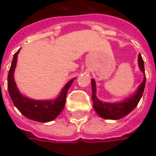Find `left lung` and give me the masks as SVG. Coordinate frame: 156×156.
<instances>
[{
	"label": "left lung",
	"instance_id": "obj_1",
	"mask_svg": "<svg viewBox=\"0 0 156 156\" xmlns=\"http://www.w3.org/2000/svg\"><path fill=\"white\" fill-rule=\"evenodd\" d=\"M139 67L144 73V80L142 83L138 88L132 97L123 100L119 103H103L96 97V88H95V81L92 79V100L94 104V108L100 117L106 119H119L129 114L132 110H134L140 100L141 97L144 93V86H145V73H144V65L143 58L140 54H139L138 58Z\"/></svg>",
	"mask_w": 156,
	"mask_h": 156
}]
</instances>
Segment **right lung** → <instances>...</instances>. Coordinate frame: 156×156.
Returning a JSON list of instances; mask_svg holds the SVG:
<instances>
[{
  "label": "right lung",
  "instance_id": "obj_1",
  "mask_svg": "<svg viewBox=\"0 0 156 156\" xmlns=\"http://www.w3.org/2000/svg\"><path fill=\"white\" fill-rule=\"evenodd\" d=\"M18 51L13 57L7 78V88L13 104L22 115L30 119L41 123H47L55 119L60 115L66 103L68 88L74 80L72 79L65 85L58 98L54 100H33L21 94L14 79V71L16 66Z\"/></svg>",
  "mask_w": 156,
  "mask_h": 156
}]
</instances>
